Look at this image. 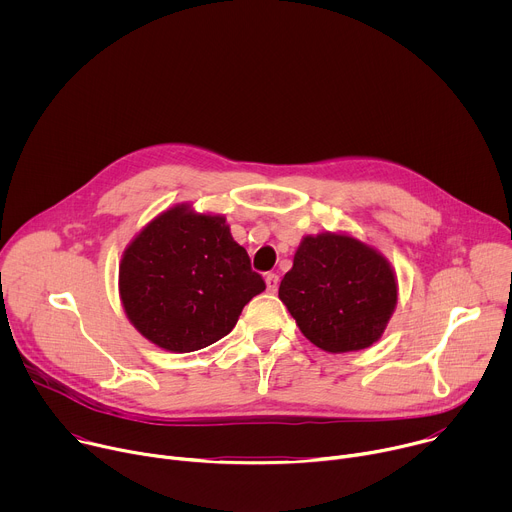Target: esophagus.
Masks as SVG:
<instances>
[{
	"label": "esophagus",
	"instance_id": "1",
	"mask_svg": "<svg viewBox=\"0 0 512 512\" xmlns=\"http://www.w3.org/2000/svg\"><path fill=\"white\" fill-rule=\"evenodd\" d=\"M265 285H267V291L269 294H275L277 291V285H279V277L275 273H267L265 275Z\"/></svg>",
	"mask_w": 512,
	"mask_h": 512
}]
</instances>
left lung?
Instances as JSON below:
<instances>
[{"label":"left lung","mask_w":512,"mask_h":512,"mask_svg":"<svg viewBox=\"0 0 512 512\" xmlns=\"http://www.w3.org/2000/svg\"><path fill=\"white\" fill-rule=\"evenodd\" d=\"M399 298L397 275L373 245L348 233L306 235L279 285V300L320 350L373 346Z\"/></svg>","instance_id":"1"}]
</instances>
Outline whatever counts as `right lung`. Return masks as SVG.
<instances>
[{"label": "right lung", "instance_id": "right-lung-1", "mask_svg": "<svg viewBox=\"0 0 512 512\" xmlns=\"http://www.w3.org/2000/svg\"><path fill=\"white\" fill-rule=\"evenodd\" d=\"M263 289L227 216L196 212L188 202L152 218L119 263L127 320L170 352L200 350L227 336Z\"/></svg>", "mask_w": 512, "mask_h": 512}]
</instances>
